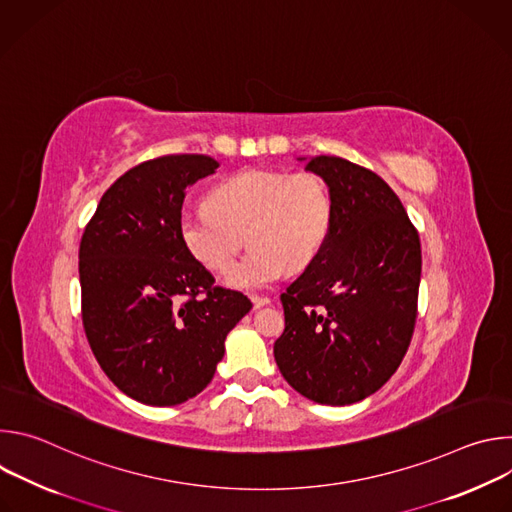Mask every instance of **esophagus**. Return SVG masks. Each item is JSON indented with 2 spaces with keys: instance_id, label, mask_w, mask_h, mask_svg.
<instances>
[{
  "instance_id": "34e87169",
  "label": "esophagus",
  "mask_w": 512,
  "mask_h": 512,
  "mask_svg": "<svg viewBox=\"0 0 512 512\" xmlns=\"http://www.w3.org/2000/svg\"><path fill=\"white\" fill-rule=\"evenodd\" d=\"M251 302H253V308H255V310H259V308L267 306L271 300H269V298H263V296H253V298H251Z\"/></svg>"
}]
</instances>
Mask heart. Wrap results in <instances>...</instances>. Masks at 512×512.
I'll list each match as a JSON object with an SVG mask.
<instances>
[{"mask_svg":"<svg viewBox=\"0 0 512 512\" xmlns=\"http://www.w3.org/2000/svg\"><path fill=\"white\" fill-rule=\"evenodd\" d=\"M332 194L316 172L247 168L214 186L208 202L186 206L178 235L204 267L225 271L244 244L252 251L225 275L235 289H263L285 269L308 267L332 229Z\"/></svg>","mask_w":512,"mask_h":512,"instance_id":"b5f03b06","label":"heart"}]
</instances>
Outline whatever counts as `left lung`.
Listing matches in <instances>:
<instances>
[{
    "label": "left lung",
    "mask_w": 512,
    "mask_h": 512,
    "mask_svg": "<svg viewBox=\"0 0 512 512\" xmlns=\"http://www.w3.org/2000/svg\"><path fill=\"white\" fill-rule=\"evenodd\" d=\"M306 170L330 188L332 229L281 294L285 330L273 354L300 395L350 405L379 391L409 348L421 243L399 196L375 172L336 156H316Z\"/></svg>",
    "instance_id": "1"
}]
</instances>
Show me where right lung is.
<instances>
[{"label": "right lung", "instance_id": "add662e5", "mask_svg": "<svg viewBox=\"0 0 512 512\" xmlns=\"http://www.w3.org/2000/svg\"><path fill=\"white\" fill-rule=\"evenodd\" d=\"M218 162L172 154L143 162L103 194L79 249L81 310L91 350L127 397L170 407L198 395L225 356V338L251 310L214 285L182 245L186 188Z\"/></svg>", "mask_w": 512, "mask_h": 512}]
</instances>
